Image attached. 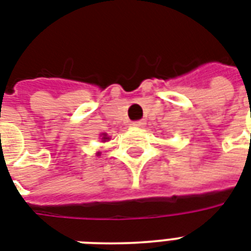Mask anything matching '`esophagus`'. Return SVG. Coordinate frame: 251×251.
I'll use <instances>...</instances> for the list:
<instances>
[{"mask_svg": "<svg viewBox=\"0 0 251 251\" xmlns=\"http://www.w3.org/2000/svg\"><path fill=\"white\" fill-rule=\"evenodd\" d=\"M143 125H145V124H143L142 121H135V122H133V126H135V127H142Z\"/></svg>", "mask_w": 251, "mask_h": 251, "instance_id": "obj_1", "label": "esophagus"}]
</instances>
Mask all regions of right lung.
I'll return each mask as SVG.
<instances>
[{"mask_svg": "<svg viewBox=\"0 0 251 251\" xmlns=\"http://www.w3.org/2000/svg\"><path fill=\"white\" fill-rule=\"evenodd\" d=\"M105 139H108V137H105L104 135V137H102V141H105Z\"/></svg>", "mask_w": 251, "mask_h": 251, "instance_id": "1", "label": "right lung"}]
</instances>
